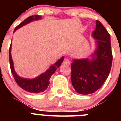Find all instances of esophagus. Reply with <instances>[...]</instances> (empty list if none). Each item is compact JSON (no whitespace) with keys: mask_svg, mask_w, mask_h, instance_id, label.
<instances>
[{"mask_svg":"<svg viewBox=\"0 0 121 121\" xmlns=\"http://www.w3.org/2000/svg\"><path fill=\"white\" fill-rule=\"evenodd\" d=\"M64 64H66V65H70V59L68 58V57H65L64 59Z\"/></svg>","mask_w":121,"mask_h":121,"instance_id":"obj_1","label":"esophagus"}]
</instances>
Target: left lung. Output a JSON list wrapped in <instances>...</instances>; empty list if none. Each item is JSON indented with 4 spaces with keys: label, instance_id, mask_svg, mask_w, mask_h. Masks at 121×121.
Returning <instances> with one entry per match:
<instances>
[{
    "label": "left lung",
    "instance_id": "1",
    "mask_svg": "<svg viewBox=\"0 0 121 121\" xmlns=\"http://www.w3.org/2000/svg\"><path fill=\"white\" fill-rule=\"evenodd\" d=\"M92 36L98 47L92 60H74L71 64V83L78 93L88 95L102 86L108 76L113 60L110 35L103 25L96 21Z\"/></svg>",
    "mask_w": 121,
    "mask_h": 121
}]
</instances>
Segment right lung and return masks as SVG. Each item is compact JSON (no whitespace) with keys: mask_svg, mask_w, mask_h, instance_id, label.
I'll list each match as a JSON object with an SVG mask.
<instances>
[{"mask_svg":"<svg viewBox=\"0 0 121 121\" xmlns=\"http://www.w3.org/2000/svg\"><path fill=\"white\" fill-rule=\"evenodd\" d=\"M40 18H41V16H39V15H35V16L28 17L25 20H24L23 22H21L20 24L18 25L15 28L14 31L16 30L17 29L30 23L31 21H35V20H39ZM11 43L10 45L9 50V64H10L11 71L13 76L17 84L21 88L26 91L28 92L32 93H39L40 92H43L45 90H47L49 84H50V79L51 75L54 73L56 70H57V68L59 67L60 65H61L64 57H61L54 65L51 66V67L45 73L42 74L41 75L39 76V77H37L35 79H23V78L19 77L14 69L13 62L11 55Z\"/></svg>","mask_w":121,"mask_h":121,"instance_id":"1","label":"right lung"}]
</instances>
